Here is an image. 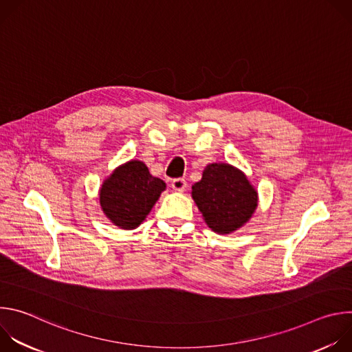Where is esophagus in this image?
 Returning <instances> with one entry per match:
<instances>
[{
  "instance_id": "esophagus-1",
  "label": "esophagus",
  "mask_w": 352,
  "mask_h": 352,
  "mask_svg": "<svg viewBox=\"0 0 352 352\" xmlns=\"http://www.w3.org/2000/svg\"><path fill=\"white\" fill-rule=\"evenodd\" d=\"M171 186H173V189H174V190L182 192V190L186 188V181H185L184 178H175V179H173Z\"/></svg>"
}]
</instances>
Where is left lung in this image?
I'll return each mask as SVG.
<instances>
[{"label":"left lung","mask_w":352,"mask_h":352,"mask_svg":"<svg viewBox=\"0 0 352 352\" xmlns=\"http://www.w3.org/2000/svg\"><path fill=\"white\" fill-rule=\"evenodd\" d=\"M192 197L206 224L217 234L245 226L258 208V192L246 175L226 163L206 166L202 179L192 185Z\"/></svg>","instance_id":"1"}]
</instances>
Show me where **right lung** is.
Returning <instances> with one entry per match:
<instances>
[{
    "mask_svg": "<svg viewBox=\"0 0 352 352\" xmlns=\"http://www.w3.org/2000/svg\"><path fill=\"white\" fill-rule=\"evenodd\" d=\"M166 189V182L148 173L144 163L131 160L117 167L100 189V206L110 221L122 230H133Z\"/></svg>",
    "mask_w": 352,
    "mask_h": 352,
    "instance_id": "right-lung-1",
    "label": "right lung"
}]
</instances>
